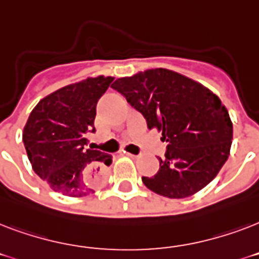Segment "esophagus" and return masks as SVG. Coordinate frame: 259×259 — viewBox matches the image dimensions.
I'll use <instances>...</instances> for the list:
<instances>
[{
    "label": "esophagus",
    "mask_w": 259,
    "mask_h": 259,
    "mask_svg": "<svg viewBox=\"0 0 259 259\" xmlns=\"http://www.w3.org/2000/svg\"><path fill=\"white\" fill-rule=\"evenodd\" d=\"M121 154H123V156H127V157H136V156H134V154L129 153V152H125V150H123V152H122Z\"/></svg>",
    "instance_id": "34e87169"
}]
</instances>
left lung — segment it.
<instances>
[{"label": "left lung", "instance_id": "8db88e82", "mask_svg": "<svg viewBox=\"0 0 259 259\" xmlns=\"http://www.w3.org/2000/svg\"><path fill=\"white\" fill-rule=\"evenodd\" d=\"M166 142L160 169L142 183L169 199L199 192L215 179L230 156L233 122L218 95L166 68L119 78L111 84Z\"/></svg>", "mask_w": 259, "mask_h": 259}]
</instances>
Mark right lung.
Instances as JSON below:
<instances>
[{
    "instance_id": "1",
    "label": "right lung",
    "mask_w": 259,
    "mask_h": 259,
    "mask_svg": "<svg viewBox=\"0 0 259 259\" xmlns=\"http://www.w3.org/2000/svg\"><path fill=\"white\" fill-rule=\"evenodd\" d=\"M114 78L98 76L56 90L32 110L22 141L32 168L55 192L80 197L101 184L111 154L87 148L98 99Z\"/></svg>"
}]
</instances>
